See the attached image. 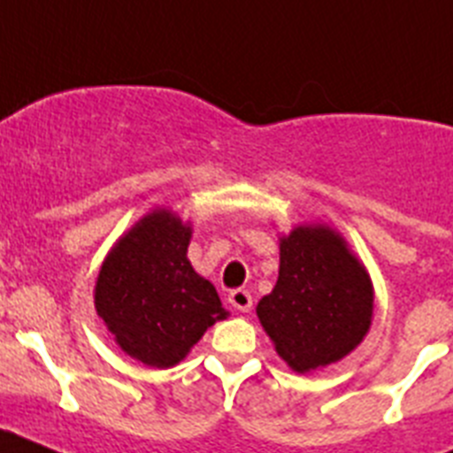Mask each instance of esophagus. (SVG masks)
Segmentation results:
<instances>
[{
    "label": "esophagus",
    "mask_w": 453,
    "mask_h": 453,
    "mask_svg": "<svg viewBox=\"0 0 453 453\" xmlns=\"http://www.w3.org/2000/svg\"><path fill=\"white\" fill-rule=\"evenodd\" d=\"M229 302L235 311H240V313H247V311L251 308V303H254V299H251L250 290H245V288H235V290L229 292Z\"/></svg>",
    "instance_id": "1"
}]
</instances>
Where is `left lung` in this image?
Returning <instances> with one entry per match:
<instances>
[{"label": "left lung", "instance_id": "obj_1", "mask_svg": "<svg viewBox=\"0 0 453 453\" xmlns=\"http://www.w3.org/2000/svg\"><path fill=\"white\" fill-rule=\"evenodd\" d=\"M372 286L345 240L326 226H297L281 238L274 290L256 306L283 361L311 372L349 354L372 322Z\"/></svg>", "mask_w": 453, "mask_h": 453}]
</instances>
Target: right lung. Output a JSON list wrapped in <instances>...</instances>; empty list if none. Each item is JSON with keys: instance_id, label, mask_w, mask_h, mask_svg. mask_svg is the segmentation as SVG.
<instances>
[{"instance_id": "add662e5", "label": "right lung", "mask_w": 453, "mask_h": 453, "mask_svg": "<svg viewBox=\"0 0 453 453\" xmlns=\"http://www.w3.org/2000/svg\"><path fill=\"white\" fill-rule=\"evenodd\" d=\"M190 226L170 211L140 219L104 261L95 308L118 345L150 367H172L226 318L213 283L188 261Z\"/></svg>"}]
</instances>
